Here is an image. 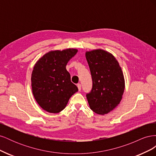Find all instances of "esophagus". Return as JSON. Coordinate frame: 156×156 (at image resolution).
I'll list each match as a JSON object with an SVG mask.
<instances>
[{
    "label": "esophagus",
    "mask_w": 156,
    "mask_h": 156,
    "mask_svg": "<svg viewBox=\"0 0 156 156\" xmlns=\"http://www.w3.org/2000/svg\"><path fill=\"white\" fill-rule=\"evenodd\" d=\"M77 88H78V89H79V91H80L81 90V84H80V83H78L77 84Z\"/></svg>",
    "instance_id": "esophagus-1"
}]
</instances>
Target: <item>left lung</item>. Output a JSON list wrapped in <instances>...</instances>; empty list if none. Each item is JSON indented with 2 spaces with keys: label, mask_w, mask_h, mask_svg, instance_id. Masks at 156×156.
<instances>
[{
  "label": "left lung",
  "mask_w": 156,
  "mask_h": 156,
  "mask_svg": "<svg viewBox=\"0 0 156 156\" xmlns=\"http://www.w3.org/2000/svg\"><path fill=\"white\" fill-rule=\"evenodd\" d=\"M86 58L92 79V88L87 94L91 109L99 115L109 112L119 104L124 91V78L116 58L97 49L87 52Z\"/></svg>",
  "instance_id": "1"
}]
</instances>
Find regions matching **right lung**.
Returning a JSON list of instances; mask_svg holds the SVG:
<instances>
[{
  "label": "right lung",
  "mask_w": 156,
  "mask_h": 156,
  "mask_svg": "<svg viewBox=\"0 0 156 156\" xmlns=\"http://www.w3.org/2000/svg\"><path fill=\"white\" fill-rule=\"evenodd\" d=\"M77 52L75 49L50 51L35 64L31 77L32 93L45 111L51 113L62 111L70 97L78 91L66 69Z\"/></svg>",
  "instance_id": "right-lung-1"
}]
</instances>
